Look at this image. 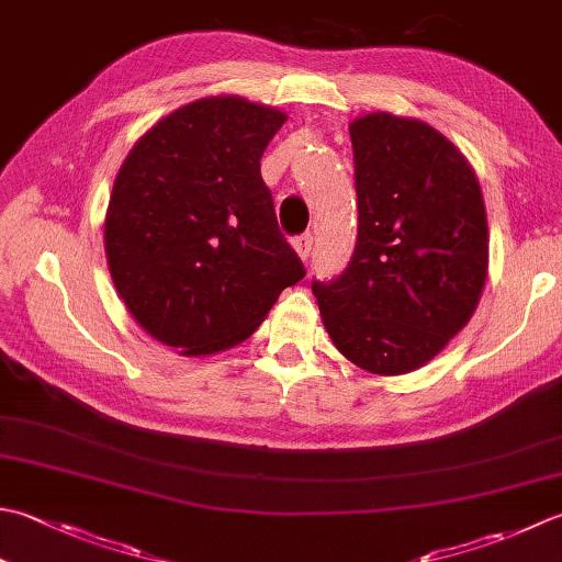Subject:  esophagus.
Returning <instances> with one entry per match:
<instances>
[{
    "instance_id": "obj_1",
    "label": "esophagus",
    "mask_w": 562,
    "mask_h": 562,
    "mask_svg": "<svg viewBox=\"0 0 562 562\" xmlns=\"http://www.w3.org/2000/svg\"><path fill=\"white\" fill-rule=\"evenodd\" d=\"M292 246H294V250H296V252H300V258H302V260H310V256H312V246H314V236L310 234V231H306V234L296 236V238L292 240Z\"/></svg>"
}]
</instances>
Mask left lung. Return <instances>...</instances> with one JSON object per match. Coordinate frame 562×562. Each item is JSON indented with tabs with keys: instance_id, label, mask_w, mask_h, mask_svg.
Listing matches in <instances>:
<instances>
[{
	"instance_id": "obj_1",
	"label": "left lung",
	"mask_w": 562,
	"mask_h": 562,
	"mask_svg": "<svg viewBox=\"0 0 562 562\" xmlns=\"http://www.w3.org/2000/svg\"><path fill=\"white\" fill-rule=\"evenodd\" d=\"M358 238L346 270L312 292L334 346L375 375L426 366L463 328L487 278V216L475 172L424 121L350 124Z\"/></svg>"
}]
</instances>
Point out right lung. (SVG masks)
<instances>
[{"label":"right lung","mask_w":562,"mask_h":562,"mask_svg":"<svg viewBox=\"0 0 562 562\" xmlns=\"http://www.w3.org/2000/svg\"><path fill=\"white\" fill-rule=\"evenodd\" d=\"M284 119L240 97L200 99L160 119L116 175L109 272L136 322L182 356L246 340L306 274L260 175Z\"/></svg>","instance_id":"1"}]
</instances>
